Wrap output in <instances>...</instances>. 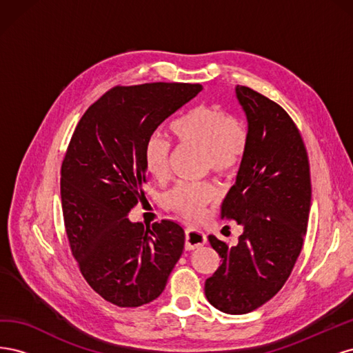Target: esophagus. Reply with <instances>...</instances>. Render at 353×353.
Wrapping results in <instances>:
<instances>
[{"label":"esophagus","mask_w":353,"mask_h":353,"mask_svg":"<svg viewBox=\"0 0 353 353\" xmlns=\"http://www.w3.org/2000/svg\"><path fill=\"white\" fill-rule=\"evenodd\" d=\"M208 237L206 234L199 228H187L185 230V249L187 250H194L199 249L200 245L206 243Z\"/></svg>","instance_id":"34e87169"}]
</instances>
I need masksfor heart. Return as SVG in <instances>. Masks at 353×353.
<instances>
[{
	"mask_svg": "<svg viewBox=\"0 0 353 353\" xmlns=\"http://www.w3.org/2000/svg\"><path fill=\"white\" fill-rule=\"evenodd\" d=\"M169 132L181 145L201 147L203 170L219 176H228L240 166L249 145L245 123L213 104H200L179 114L170 122ZM169 153L170 144L160 135H152L144 144V168L160 184L170 176ZM215 197L216 188L208 181L179 183L166 196V205L185 218L197 219Z\"/></svg>",
	"mask_w": 353,
	"mask_h": 353,
	"instance_id": "heart-1",
	"label": "heart"
}]
</instances>
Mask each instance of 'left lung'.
<instances>
[{
	"label": "left lung",
	"mask_w": 353,
	"mask_h": 353,
	"mask_svg": "<svg viewBox=\"0 0 353 353\" xmlns=\"http://www.w3.org/2000/svg\"><path fill=\"white\" fill-rule=\"evenodd\" d=\"M236 97L245 113L249 145L236 184L222 203V216L243 234L236 245L209 241L222 258L206 280L205 294L219 311L249 314L281 290L302 250L311 210V174L297 126L287 112L248 87Z\"/></svg>",
	"instance_id": "1"
}]
</instances>
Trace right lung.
Returning a JSON list of instances; mask_svg holds the SVG:
<instances>
[{"mask_svg": "<svg viewBox=\"0 0 353 353\" xmlns=\"http://www.w3.org/2000/svg\"><path fill=\"white\" fill-rule=\"evenodd\" d=\"M201 90L165 82L116 87L90 105L72 135L60 181L66 234L83 279L117 306L153 302L183 254L179 223L163 219L150 228L128 213L145 199V141Z\"/></svg>", "mask_w": 353, "mask_h": 353, "instance_id": "add662e5", "label": "right lung"}]
</instances>
